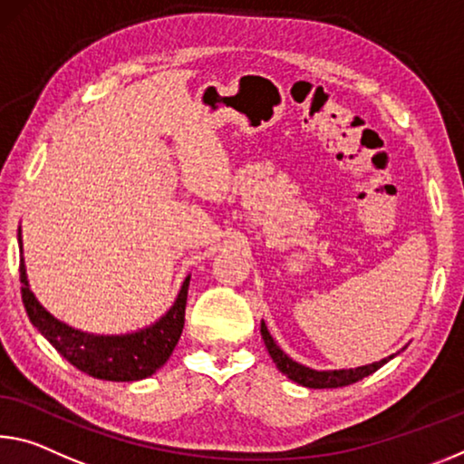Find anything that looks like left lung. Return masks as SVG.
Wrapping results in <instances>:
<instances>
[{
  "instance_id": "left-lung-1",
  "label": "left lung",
  "mask_w": 464,
  "mask_h": 464,
  "mask_svg": "<svg viewBox=\"0 0 464 464\" xmlns=\"http://www.w3.org/2000/svg\"><path fill=\"white\" fill-rule=\"evenodd\" d=\"M260 333H262V341L270 353L272 362H275V365L278 367V372H283L286 378L297 382L299 386H305V388H341V386L355 384V382L367 378L370 373L380 370L382 365L388 363L394 357L391 355L367 365L349 367V370H312V367H307L304 363H297L295 359H291L281 347H278L275 338H272V334L268 333L266 324H264V320L260 322Z\"/></svg>"
}]
</instances>
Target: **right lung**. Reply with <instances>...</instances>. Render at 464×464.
<instances>
[{"mask_svg":"<svg viewBox=\"0 0 464 464\" xmlns=\"http://www.w3.org/2000/svg\"><path fill=\"white\" fill-rule=\"evenodd\" d=\"M18 247L22 301H24L28 318L73 367L99 380L138 382L152 376L167 363L186 322L189 275L183 281L173 305L149 326L126 334H94L65 324L36 299L31 291L24 256H22V229H18Z\"/></svg>","mask_w":464,"mask_h":464,"instance_id":"add662e5","label":"right lung"}]
</instances>
